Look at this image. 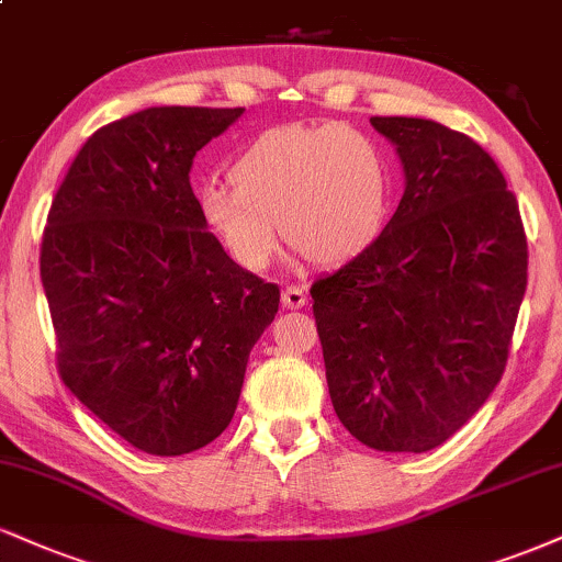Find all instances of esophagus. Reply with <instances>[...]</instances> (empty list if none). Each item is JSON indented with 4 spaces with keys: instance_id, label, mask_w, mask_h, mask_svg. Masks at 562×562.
<instances>
[{
    "instance_id": "34e87169",
    "label": "esophagus",
    "mask_w": 562,
    "mask_h": 562,
    "mask_svg": "<svg viewBox=\"0 0 562 562\" xmlns=\"http://www.w3.org/2000/svg\"><path fill=\"white\" fill-rule=\"evenodd\" d=\"M308 303V295L306 290L299 288V285H288L282 290V306L285 308H303Z\"/></svg>"
}]
</instances>
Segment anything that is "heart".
Masks as SVG:
<instances>
[{"label": "heart", "mask_w": 562, "mask_h": 562, "mask_svg": "<svg viewBox=\"0 0 562 562\" xmlns=\"http://www.w3.org/2000/svg\"><path fill=\"white\" fill-rule=\"evenodd\" d=\"M225 186L201 191L206 227L238 267H269L280 233L316 263H346L382 233L392 193L387 151L342 125H280L235 159Z\"/></svg>", "instance_id": "b5f03b06"}]
</instances>
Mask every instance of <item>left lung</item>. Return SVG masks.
Returning <instances> with one entry per match:
<instances>
[{
    "instance_id": "1",
    "label": "left lung",
    "mask_w": 562,
    "mask_h": 562,
    "mask_svg": "<svg viewBox=\"0 0 562 562\" xmlns=\"http://www.w3.org/2000/svg\"><path fill=\"white\" fill-rule=\"evenodd\" d=\"M405 193L374 243L311 285L327 387L350 435L427 452L482 408L526 293L524 222L495 159L422 117H371Z\"/></svg>"
}]
</instances>
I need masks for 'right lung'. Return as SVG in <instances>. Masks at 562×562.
<instances>
[{"label": "right lung", "mask_w": 562, "mask_h": 562, "mask_svg": "<svg viewBox=\"0 0 562 562\" xmlns=\"http://www.w3.org/2000/svg\"><path fill=\"white\" fill-rule=\"evenodd\" d=\"M243 106H151L99 127L54 195L42 282L65 387L135 450L186 456L227 429L280 288L206 229L195 151Z\"/></svg>", "instance_id": "right-lung-1"}]
</instances>
